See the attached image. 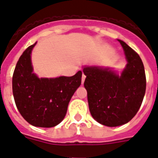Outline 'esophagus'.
Wrapping results in <instances>:
<instances>
[{
  "label": "esophagus",
  "instance_id": "1",
  "mask_svg": "<svg viewBox=\"0 0 158 158\" xmlns=\"http://www.w3.org/2000/svg\"><path fill=\"white\" fill-rule=\"evenodd\" d=\"M85 74H82V77H81V83H84V81H85Z\"/></svg>",
  "mask_w": 158,
  "mask_h": 158
}]
</instances>
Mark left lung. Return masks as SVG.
<instances>
[{
  "mask_svg": "<svg viewBox=\"0 0 158 158\" xmlns=\"http://www.w3.org/2000/svg\"><path fill=\"white\" fill-rule=\"evenodd\" d=\"M118 40L128 64L121 76L108 69L86 67L84 86L87 90L89 110L97 122L109 127L128 123L142 105L146 91V75L139 55Z\"/></svg>",
  "mask_w": 158,
  "mask_h": 158,
  "instance_id": "left-lung-1",
  "label": "left lung"
}]
</instances>
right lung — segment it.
Wrapping results in <instances>:
<instances>
[{"label": "right lung", "instance_id": "right-lung-1", "mask_svg": "<svg viewBox=\"0 0 158 158\" xmlns=\"http://www.w3.org/2000/svg\"><path fill=\"white\" fill-rule=\"evenodd\" d=\"M35 44L24 50L15 68L12 90L22 117L35 127L51 128L64 118L72 96L81 83V71L73 77L39 78L33 73L30 54Z\"/></svg>", "mask_w": 158, "mask_h": 158}]
</instances>
